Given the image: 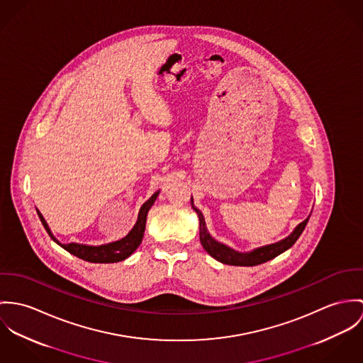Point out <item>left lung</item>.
Listing matches in <instances>:
<instances>
[{
	"label": "left lung",
	"instance_id": "left-lung-1",
	"mask_svg": "<svg viewBox=\"0 0 363 363\" xmlns=\"http://www.w3.org/2000/svg\"><path fill=\"white\" fill-rule=\"evenodd\" d=\"M191 204L199 217V235H201V246L213 259H216L224 264H231V266H257V264L269 262V260L274 259L276 256L281 255L282 252L288 250L301 237V234L303 233V230L309 221V217H311L309 216L306 220H303L301 224H298L294 228V231L281 241L264 245V246L256 247L249 252H238V250L227 246L225 243L216 241L207 231L204 216L201 214V210L194 204V198H191Z\"/></svg>",
	"mask_w": 363,
	"mask_h": 363
}]
</instances>
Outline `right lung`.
Returning <instances> with one entry per match:
<instances>
[{
	"instance_id": "add662e5",
	"label": "right lung",
	"mask_w": 363,
	"mask_h": 363,
	"mask_svg": "<svg viewBox=\"0 0 363 363\" xmlns=\"http://www.w3.org/2000/svg\"><path fill=\"white\" fill-rule=\"evenodd\" d=\"M159 194H160V191L155 192L149 198V201H146L142 204V207L139 210V214H138V220H136L133 228L123 238L118 240V241L103 243V245H84V243H77V242L61 243L52 235L47 221L43 217V214L38 208L36 210H38L41 224L44 225L50 238L55 243H58L61 247H64L65 250H68L71 255L79 257L82 260L90 262V263H117V262L128 259L142 243L145 228H146L147 213H149L150 207L155 204Z\"/></svg>"
}]
</instances>
